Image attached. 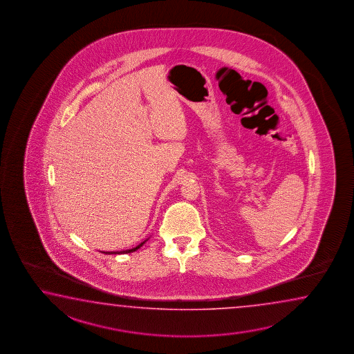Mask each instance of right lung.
Instances as JSON below:
<instances>
[{"label": "right lung", "instance_id": "1", "mask_svg": "<svg viewBox=\"0 0 354 354\" xmlns=\"http://www.w3.org/2000/svg\"><path fill=\"white\" fill-rule=\"evenodd\" d=\"M146 241L139 243L138 246H136V248H133V249L124 250V251H109V252H103V254H129V252H133V251L138 250L143 243H146Z\"/></svg>", "mask_w": 354, "mask_h": 354}]
</instances>
